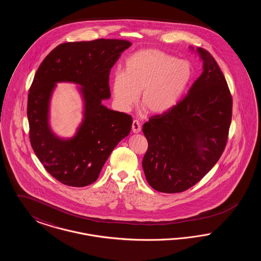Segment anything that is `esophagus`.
I'll use <instances>...</instances> for the list:
<instances>
[{
  "label": "esophagus",
  "instance_id": "obj_1",
  "mask_svg": "<svg viewBox=\"0 0 261 261\" xmlns=\"http://www.w3.org/2000/svg\"><path fill=\"white\" fill-rule=\"evenodd\" d=\"M141 124L138 120H133V123H132V131L134 133H139L141 131Z\"/></svg>",
  "mask_w": 261,
  "mask_h": 261
}]
</instances>
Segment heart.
I'll use <instances>...</instances> for the list:
<instances>
[{"label": "heart", "instance_id": "heart-1", "mask_svg": "<svg viewBox=\"0 0 261 261\" xmlns=\"http://www.w3.org/2000/svg\"><path fill=\"white\" fill-rule=\"evenodd\" d=\"M192 66L183 60L156 49H143L129 56L124 72L112 77L113 98L122 109L135 105L141 93L142 108L151 114L171 110L188 87Z\"/></svg>", "mask_w": 261, "mask_h": 261}]
</instances>
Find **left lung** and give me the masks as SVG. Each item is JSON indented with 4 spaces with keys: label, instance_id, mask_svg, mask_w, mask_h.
<instances>
[{
    "label": "left lung",
    "instance_id": "obj_1",
    "mask_svg": "<svg viewBox=\"0 0 261 261\" xmlns=\"http://www.w3.org/2000/svg\"><path fill=\"white\" fill-rule=\"evenodd\" d=\"M197 51L203 71L173 108L151 116L143 126L148 150L143 169L149 186L173 194L199 182L219 161L232 120L233 99L211 54Z\"/></svg>",
    "mask_w": 261,
    "mask_h": 261
}]
</instances>
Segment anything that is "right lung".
<instances>
[{"instance_id":"add662e5","label":"right lung","mask_w":261,"mask_h":261,"mask_svg":"<svg viewBox=\"0 0 261 261\" xmlns=\"http://www.w3.org/2000/svg\"><path fill=\"white\" fill-rule=\"evenodd\" d=\"M131 43L119 39L63 43L44 59L29 89L27 117L32 149L45 169L64 185L94 183L116 145L130 133L132 117L101 105L111 97L110 72ZM58 82L79 84L86 102L76 135L63 140L48 127V103Z\"/></svg>"}]
</instances>
